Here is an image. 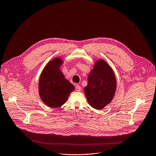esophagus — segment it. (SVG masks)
Returning <instances> with one entry per match:
<instances>
[{
    "instance_id": "1",
    "label": "esophagus",
    "mask_w": 156,
    "mask_h": 156,
    "mask_svg": "<svg viewBox=\"0 0 156 156\" xmlns=\"http://www.w3.org/2000/svg\"><path fill=\"white\" fill-rule=\"evenodd\" d=\"M81 86H80V85H78V84H76V86H75V90H76V91H81Z\"/></svg>"
}]
</instances>
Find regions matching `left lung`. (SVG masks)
Here are the masks:
<instances>
[{"label":"left lung","mask_w":156,"mask_h":156,"mask_svg":"<svg viewBox=\"0 0 156 156\" xmlns=\"http://www.w3.org/2000/svg\"><path fill=\"white\" fill-rule=\"evenodd\" d=\"M84 90L89 104L96 109L103 108L112 101L116 90V80L112 69L105 61H97L89 74Z\"/></svg>","instance_id":"left-lung-1"}]
</instances>
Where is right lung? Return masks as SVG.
<instances>
[{"mask_svg":"<svg viewBox=\"0 0 156 156\" xmlns=\"http://www.w3.org/2000/svg\"><path fill=\"white\" fill-rule=\"evenodd\" d=\"M62 60L54 58L46 66L39 80V90L41 99L51 107H60L67 100L74 86L65 79L59 70Z\"/></svg>","mask_w":156,"mask_h":156,"instance_id":"obj_1","label":"right lung"}]
</instances>
